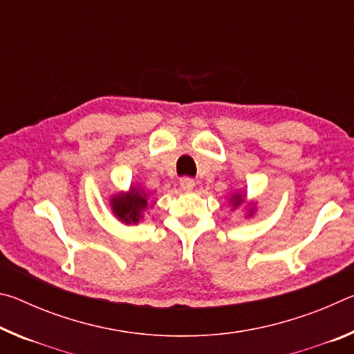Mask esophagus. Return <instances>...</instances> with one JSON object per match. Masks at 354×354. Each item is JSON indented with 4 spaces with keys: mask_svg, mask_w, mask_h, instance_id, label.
Returning <instances> with one entry per match:
<instances>
[{
    "mask_svg": "<svg viewBox=\"0 0 354 354\" xmlns=\"http://www.w3.org/2000/svg\"><path fill=\"white\" fill-rule=\"evenodd\" d=\"M179 185H181V189L184 192H192L195 187V181L192 178H181V181H179Z\"/></svg>",
    "mask_w": 354,
    "mask_h": 354,
    "instance_id": "obj_1",
    "label": "esophagus"
}]
</instances>
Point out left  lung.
<instances>
[{"label":"left lung","instance_id":"left-lung-1","mask_svg":"<svg viewBox=\"0 0 354 354\" xmlns=\"http://www.w3.org/2000/svg\"><path fill=\"white\" fill-rule=\"evenodd\" d=\"M243 198H245V196H242V195H234V196H232V207H237V206H241L242 205V203H243ZM253 211H254V209H250V215L251 214H253Z\"/></svg>","mask_w":354,"mask_h":354}]
</instances>
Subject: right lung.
Listing matches in <instances>:
<instances>
[{"instance_id":"right-lung-1","label":"right lung","mask_w":354,"mask_h":354,"mask_svg":"<svg viewBox=\"0 0 354 354\" xmlns=\"http://www.w3.org/2000/svg\"><path fill=\"white\" fill-rule=\"evenodd\" d=\"M147 194L143 192L140 187H131L129 192L123 194L113 195L111 200V207L112 212L115 217L122 221V223L127 225H136L139 223V220L142 218V212L145 211L148 206L147 201Z\"/></svg>"}]
</instances>
